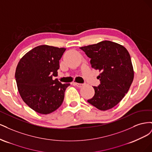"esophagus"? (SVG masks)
I'll return each mask as SVG.
<instances>
[{"label": "esophagus", "mask_w": 152, "mask_h": 152, "mask_svg": "<svg viewBox=\"0 0 152 152\" xmlns=\"http://www.w3.org/2000/svg\"><path fill=\"white\" fill-rule=\"evenodd\" d=\"M73 84H74L75 86H76L77 87H82V86H83L84 85V84H80V83H77V82H74L73 83Z\"/></svg>", "instance_id": "obj_1"}]
</instances>
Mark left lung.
I'll list each match as a JSON object with an SVG mask.
<instances>
[{"instance_id":"left-lung-1","label":"left lung","mask_w":152,"mask_h":152,"mask_svg":"<svg viewBox=\"0 0 152 152\" xmlns=\"http://www.w3.org/2000/svg\"><path fill=\"white\" fill-rule=\"evenodd\" d=\"M91 58L92 68L101 73L94 96L87 102L100 110L116 106L127 93L134 79L130 54L123 45L104 40L80 48Z\"/></svg>"}]
</instances>
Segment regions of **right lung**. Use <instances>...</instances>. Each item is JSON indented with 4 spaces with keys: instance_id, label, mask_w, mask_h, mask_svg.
<instances>
[{
    "instance_id": "right-lung-1",
    "label": "right lung",
    "mask_w": 152,
    "mask_h": 152,
    "mask_svg": "<svg viewBox=\"0 0 152 152\" xmlns=\"http://www.w3.org/2000/svg\"><path fill=\"white\" fill-rule=\"evenodd\" d=\"M65 48L48 45L35 47L25 54L16 67L15 78L23 102L36 112L49 114L61 105L70 84H62L58 75L59 59Z\"/></svg>"
}]
</instances>
